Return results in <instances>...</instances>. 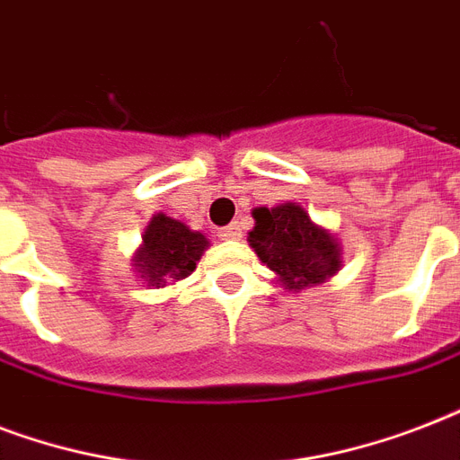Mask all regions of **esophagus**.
<instances>
[{
  "label": "esophagus",
  "instance_id": "esophagus-1",
  "mask_svg": "<svg viewBox=\"0 0 460 460\" xmlns=\"http://www.w3.org/2000/svg\"><path fill=\"white\" fill-rule=\"evenodd\" d=\"M219 236H222L224 241H238V238L243 236V229H241V224L234 222L229 224V226H224V229L219 231Z\"/></svg>",
  "mask_w": 460,
  "mask_h": 460
}]
</instances>
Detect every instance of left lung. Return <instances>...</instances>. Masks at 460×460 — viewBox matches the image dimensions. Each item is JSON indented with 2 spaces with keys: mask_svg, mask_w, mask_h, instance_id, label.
Segmentation results:
<instances>
[{
  "mask_svg": "<svg viewBox=\"0 0 460 460\" xmlns=\"http://www.w3.org/2000/svg\"><path fill=\"white\" fill-rule=\"evenodd\" d=\"M251 215L255 226L248 231V243L287 291L320 287L341 270V241L314 224L301 202L252 208Z\"/></svg>",
  "mask_w": 460,
  "mask_h": 460,
  "instance_id": "left-lung-1",
  "label": "left lung"
}]
</instances>
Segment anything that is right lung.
Instances as JSON below:
<instances>
[{"mask_svg": "<svg viewBox=\"0 0 460 460\" xmlns=\"http://www.w3.org/2000/svg\"><path fill=\"white\" fill-rule=\"evenodd\" d=\"M208 248L209 241L205 234L193 231L181 219L157 212L143 231V243L133 252L131 267L146 287L164 288L190 277Z\"/></svg>", "mask_w": 460, "mask_h": 460, "instance_id": "add662e5", "label": "right lung"}]
</instances>
